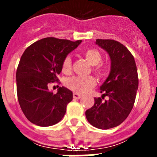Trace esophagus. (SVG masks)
Wrapping results in <instances>:
<instances>
[{
    "instance_id": "esophagus-1",
    "label": "esophagus",
    "mask_w": 157,
    "mask_h": 157,
    "mask_svg": "<svg viewBox=\"0 0 157 157\" xmlns=\"http://www.w3.org/2000/svg\"><path fill=\"white\" fill-rule=\"evenodd\" d=\"M73 98L75 100H79L80 98H82V96L80 95V94H77V93H74V94H73Z\"/></svg>"
}]
</instances>
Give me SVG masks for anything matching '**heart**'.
<instances>
[{"instance_id": "heart-1", "label": "heart", "mask_w": 157, "mask_h": 157, "mask_svg": "<svg viewBox=\"0 0 157 157\" xmlns=\"http://www.w3.org/2000/svg\"><path fill=\"white\" fill-rule=\"evenodd\" d=\"M82 56L89 63L93 66V71L98 76H103L106 73V67L101 63L102 56L97 48H90L83 51ZM72 61L71 56H67L62 62V71L69 73L71 71ZM65 86L77 94H85L95 86L96 80L92 76H73L65 81Z\"/></svg>"}]
</instances>
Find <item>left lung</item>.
I'll return each mask as SVG.
<instances>
[{"mask_svg":"<svg viewBox=\"0 0 157 157\" xmlns=\"http://www.w3.org/2000/svg\"><path fill=\"white\" fill-rule=\"evenodd\" d=\"M96 44L109 53L111 71L100 87L102 97L94 98L86 117L94 127L107 130L120 125L132 110L138 87V71L134 56L123 44L111 39H97ZM106 95L109 99L103 101Z\"/></svg>","mask_w":157,"mask_h":157,"instance_id":"left-lung-1","label":"left lung"}]
</instances>
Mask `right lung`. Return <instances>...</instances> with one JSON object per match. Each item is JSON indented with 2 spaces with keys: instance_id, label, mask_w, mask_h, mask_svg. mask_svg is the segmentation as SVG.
Listing matches in <instances>:
<instances>
[{
  "instance_id": "right-lung-1",
  "label": "right lung",
  "mask_w": 157,
  "mask_h": 157,
  "mask_svg": "<svg viewBox=\"0 0 157 157\" xmlns=\"http://www.w3.org/2000/svg\"><path fill=\"white\" fill-rule=\"evenodd\" d=\"M81 42L45 37L33 43L23 53L16 71L17 97L23 114L32 123L49 127L64 116L73 94L62 86L54 94L48 86L58 81L63 59Z\"/></svg>"
}]
</instances>
